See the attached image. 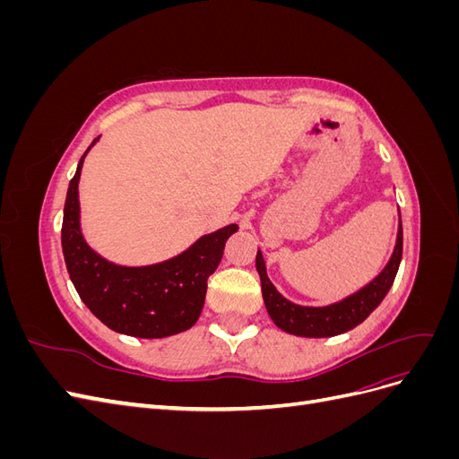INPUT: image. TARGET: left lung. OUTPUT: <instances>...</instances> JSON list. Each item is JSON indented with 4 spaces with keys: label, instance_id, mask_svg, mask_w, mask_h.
Returning a JSON list of instances; mask_svg holds the SVG:
<instances>
[{
    "label": "left lung",
    "instance_id": "left-lung-1",
    "mask_svg": "<svg viewBox=\"0 0 459 459\" xmlns=\"http://www.w3.org/2000/svg\"><path fill=\"white\" fill-rule=\"evenodd\" d=\"M400 260H402V221L398 228L394 253H393V258L388 260L386 268L375 277L369 285H366L362 290H358L356 295L324 308L299 307V304L289 302L287 299H283L280 293H277L275 287L268 280L266 266H264V258L260 251L256 253V270L260 273V281H262L264 304H266V310L277 327L290 333V335H299V337H333L359 325L375 308L379 307L381 300L388 293V289H391L394 283Z\"/></svg>",
    "mask_w": 459,
    "mask_h": 459
}]
</instances>
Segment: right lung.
<instances>
[{
  "label": "right lung",
  "mask_w": 459,
  "mask_h": 459,
  "mask_svg": "<svg viewBox=\"0 0 459 459\" xmlns=\"http://www.w3.org/2000/svg\"><path fill=\"white\" fill-rule=\"evenodd\" d=\"M86 152L68 184L61 228L65 264L80 299L107 327L130 337L162 339L193 327L204 304L206 280L238 226L204 235L186 253L155 266L126 268L107 262L80 231L78 182Z\"/></svg>",
  "instance_id": "right-lung-1"
}]
</instances>
